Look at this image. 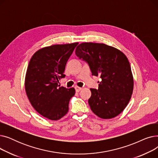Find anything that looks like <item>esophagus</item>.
I'll use <instances>...</instances> for the list:
<instances>
[{"label": "esophagus", "mask_w": 158, "mask_h": 158, "mask_svg": "<svg viewBox=\"0 0 158 158\" xmlns=\"http://www.w3.org/2000/svg\"><path fill=\"white\" fill-rule=\"evenodd\" d=\"M75 89H76V91L77 92H79L82 89V88L79 87V86H75Z\"/></svg>", "instance_id": "34e87169"}]
</instances>
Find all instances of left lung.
Instances as JSON below:
<instances>
[{
  "label": "left lung",
  "instance_id": "8db88e82",
  "mask_svg": "<svg viewBox=\"0 0 158 158\" xmlns=\"http://www.w3.org/2000/svg\"><path fill=\"white\" fill-rule=\"evenodd\" d=\"M75 52L88 63L93 76L102 79L98 89L90 88L91 110L103 119L117 117L126 108L133 91V76L127 57L113 47L92 42L79 44Z\"/></svg>",
  "mask_w": 158,
  "mask_h": 158
}]
</instances>
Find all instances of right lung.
Instances as JSON below:
<instances>
[{
    "mask_svg": "<svg viewBox=\"0 0 158 158\" xmlns=\"http://www.w3.org/2000/svg\"><path fill=\"white\" fill-rule=\"evenodd\" d=\"M79 43L54 45L38 50L29 63L25 78V89L34 109L43 117L57 120L69 111L74 88L58 86L65 66Z\"/></svg>",
    "mask_w": 158,
    "mask_h": 158,
    "instance_id": "add662e5",
    "label": "right lung"
}]
</instances>
